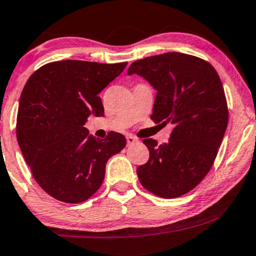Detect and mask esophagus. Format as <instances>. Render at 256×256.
Here are the masks:
<instances>
[{
    "label": "esophagus",
    "mask_w": 256,
    "mask_h": 256,
    "mask_svg": "<svg viewBox=\"0 0 256 256\" xmlns=\"http://www.w3.org/2000/svg\"><path fill=\"white\" fill-rule=\"evenodd\" d=\"M134 142H138V138H136V136H132V134H128V136H127V144L132 145V144H134Z\"/></svg>",
    "instance_id": "obj_1"
}]
</instances>
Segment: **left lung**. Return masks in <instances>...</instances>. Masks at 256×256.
Returning <instances> with one entry per match:
<instances>
[{
  "label": "left lung",
  "instance_id": "1",
  "mask_svg": "<svg viewBox=\"0 0 256 256\" xmlns=\"http://www.w3.org/2000/svg\"><path fill=\"white\" fill-rule=\"evenodd\" d=\"M128 74L142 76L158 92L151 120L173 124L167 142L142 140L150 158L136 168L140 183L158 196H182L210 171L227 129L221 79L208 62L180 52L133 62Z\"/></svg>",
  "mask_w": 256,
  "mask_h": 256
}]
</instances>
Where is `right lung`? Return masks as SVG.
Returning a JSON list of instances; mask_svg holds the SVG:
<instances>
[{"mask_svg": "<svg viewBox=\"0 0 256 256\" xmlns=\"http://www.w3.org/2000/svg\"><path fill=\"white\" fill-rule=\"evenodd\" d=\"M127 62H51L26 82L19 101L17 140L38 184L54 199L78 204L98 192L106 164L127 142L110 132L89 136L88 117L104 116L98 94L124 70Z\"/></svg>", "mask_w": 256, "mask_h": 256, "instance_id": "obj_1", "label": "right lung"}]
</instances>
